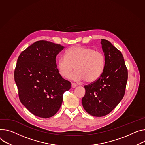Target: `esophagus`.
Here are the masks:
<instances>
[{"label":"esophagus","mask_w":145,"mask_h":145,"mask_svg":"<svg viewBox=\"0 0 145 145\" xmlns=\"http://www.w3.org/2000/svg\"><path fill=\"white\" fill-rule=\"evenodd\" d=\"M71 86H72V88H75V87H77V84H75V83H72Z\"/></svg>","instance_id":"34e87169"}]
</instances>
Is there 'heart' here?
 Listing matches in <instances>:
<instances>
[{"instance_id": "obj_1", "label": "heart", "mask_w": 145, "mask_h": 145, "mask_svg": "<svg viewBox=\"0 0 145 145\" xmlns=\"http://www.w3.org/2000/svg\"><path fill=\"white\" fill-rule=\"evenodd\" d=\"M106 65V58L102 52L91 48L76 46L69 48L65 56L60 57L57 67L60 75L75 81L85 80L87 83L97 81L102 76Z\"/></svg>"}]
</instances>
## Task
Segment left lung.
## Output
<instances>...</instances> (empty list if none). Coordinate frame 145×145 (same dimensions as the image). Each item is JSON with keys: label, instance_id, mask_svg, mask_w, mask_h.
Here are the masks:
<instances>
[{"label": "left lung", "instance_id": "1", "mask_svg": "<svg viewBox=\"0 0 145 145\" xmlns=\"http://www.w3.org/2000/svg\"><path fill=\"white\" fill-rule=\"evenodd\" d=\"M106 65L99 78L85 86L82 105L89 114L102 117L110 113L123 99L128 79V71L121 52L110 42L101 39Z\"/></svg>", "mask_w": 145, "mask_h": 145}]
</instances>
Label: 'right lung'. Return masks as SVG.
Returning a JSON list of instances; mask_svg holds the SVG:
<instances>
[{"label": "right lung", "mask_w": 145, "mask_h": 145, "mask_svg": "<svg viewBox=\"0 0 145 145\" xmlns=\"http://www.w3.org/2000/svg\"><path fill=\"white\" fill-rule=\"evenodd\" d=\"M64 48L58 44L40 40L20 54L14 71L19 98L33 114L49 118L59 110L63 95L71 83L60 75L56 56Z\"/></svg>", "instance_id": "right-lung-1"}]
</instances>
